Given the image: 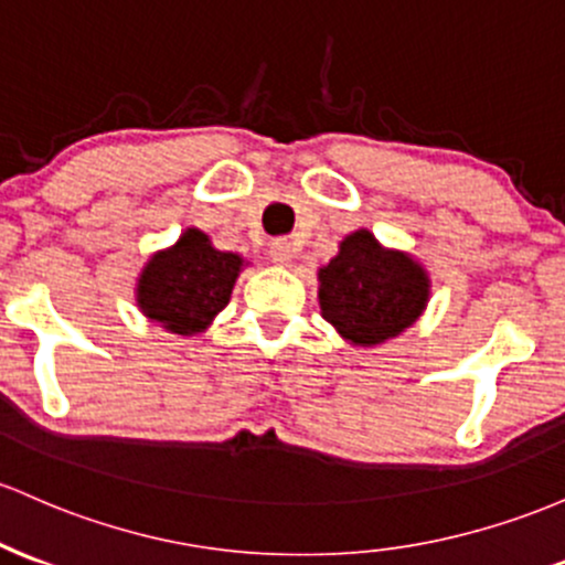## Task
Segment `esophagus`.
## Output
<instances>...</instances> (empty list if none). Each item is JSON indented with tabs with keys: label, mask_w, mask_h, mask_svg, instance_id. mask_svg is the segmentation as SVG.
I'll return each instance as SVG.
<instances>
[{
	"label": "esophagus",
	"mask_w": 565,
	"mask_h": 565,
	"mask_svg": "<svg viewBox=\"0 0 565 565\" xmlns=\"http://www.w3.org/2000/svg\"><path fill=\"white\" fill-rule=\"evenodd\" d=\"M295 257V249L292 244H289L287 238H278L270 244V263L278 265V268H289V263H292Z\"/></svg>",
	"instance_id": "1"
}]
</instances>
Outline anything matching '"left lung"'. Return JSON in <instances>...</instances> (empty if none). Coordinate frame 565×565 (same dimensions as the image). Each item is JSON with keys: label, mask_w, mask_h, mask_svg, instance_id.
<instances>
[{"label": "left lung", "mask_w": 565, "mask_h": 565, "mask_svg": "<svg viewBox=\"0 0 565 565\" xmlns=\"http://www.w3.org/2000/svg\"><path fill=\"white\" fill-rule=\"evenodd\" d=\"M321 316L351 345L375 349L399 338L429 306V270L411 252L388 249L367 227L340 241L316 270Z\"/></svg>", "instance_id": "1"}]
</instances>
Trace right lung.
<instances>
[{
  "label": "right lung",
  "mask_w": 565,
  "mask_h": 565,
  "mask_svg": "<svg viewBox=\"0 0 565 565\" xmlns=\"http://www.w3.org/2000/svg\"><path fill=\"white\" fill-rule=\"evenodd\" d=\"M246 259L220 252L206 233L188 227L169 249L154 252L136 278V306L163 330L192 338L212 327L231 302Z\"/></svg>",
  "instance_id": "right-lung-1"
}]
</instances>
